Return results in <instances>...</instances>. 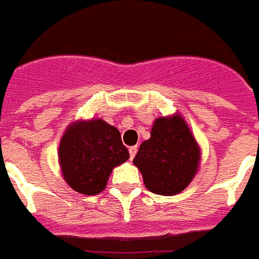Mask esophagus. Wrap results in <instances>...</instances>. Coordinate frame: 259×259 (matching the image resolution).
<instances>
[{
  "mask_svg": "<svg viewBox=\"0 0 259 259\" xmlns=\"http://www.w3.org/2000/svg\"><path fill=\"white\" fill-rule=\"evenodd\" d=\"M137 151H138V147H137V145H134V147H130V159H134L135 154H137Z\"/></svg>",
  "mask_w": 259,
  "mask_h": 259,
  "instance_id": "34e87169",
  "label": "esophagus"
}]
</instances>
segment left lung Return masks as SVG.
<instances>
[{"mask_svg": "<svg viewBox=\"0 0 259 259\" xmlns=\"http://www.w3.org/2000/svg\"><path fill=\"white\" fill-rule=\"evenodd\" d=\"M198 162V145L180 115L158 118L151 138L142 142L134 158L145 187L159 195H175L187 188Z\"/></svg>", "mask_w": 259, "mask_h": 259, "instance_id": "8db88e82", "label": "left lung"}]
</instances>
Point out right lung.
<instances>
[{
    "instance_id": "add662e5",
    "label": "right lung",
    "mask_w": 259,
    "mask_h": 259,
    "mask_svg": "<svg viewBox=\"0 0 259 259\" xmlns=\"http://www.w3.org/2000/svg\"><path fill=\"white\" fill-rule=\"evenodd\" d=\"M128 158L119 131L102 119L69 125L60 142L62 175L71 188L84 195L100 194L112 168Z\"/></svg>"
}]
</instances>
